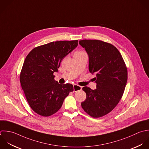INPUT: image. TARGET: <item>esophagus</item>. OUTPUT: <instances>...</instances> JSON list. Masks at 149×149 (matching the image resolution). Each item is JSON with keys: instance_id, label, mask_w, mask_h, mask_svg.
Wrapping results in <instances>:
<instances>
[{"instance_id": "obj_1", "label": "esophagus", "mask_w": 149, "mask_h": 149, "mask_svg": "<svg viewBox=\"0 0 149 149\" xmlns=\"http://www.w3.org/2000/svg\"><path fill=\"white\" fill-rule=\"evenodd\" d=\"M73 87H74V92H77L82 89V87L79 85H74Z\"/></svg>"}]
</instances>
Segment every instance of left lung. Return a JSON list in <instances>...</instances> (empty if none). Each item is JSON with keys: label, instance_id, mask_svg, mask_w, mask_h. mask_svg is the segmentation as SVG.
Returning <instances> with one entry per match:
<instances>
[{"label": "left lung", "instance_id": "left-lung-1", "mask_svg": "<svg viewBox=\"0 0 149 149\" xmlns=\"http://www.w3.org/2000/svg\"><path fill=\"white\" fill-rule=\"evenodd\" d=\"M79 43L88 54L89 72L96 74V89L82 88L86 98L81 106L91 117H101L111 111L120 101L127 82V68L113 45L86 39L79 40Z\"/></svg>", "mask_w": 149, "mask_h": 149}]
</instances>
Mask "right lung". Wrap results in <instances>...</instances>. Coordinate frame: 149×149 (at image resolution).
Instances as JSON below:
<instances>
[{
	"label": "right lung",
	"mask_w": 149,
	"mask_h": 149,
	"mask_svg": "<svg viewBox=\"0 0 149 149\" xmlns=\"http://www.w3.org/2000/svg\"><path fill=\"white\" fill-rule=\"evenodd\" d=\"M77 46V40L52 42L33 49L26 57L19 81L29 105L38 114H54L74 91L72 84L56 81L53 73L58 72L61 61Z\"/></svg>",
	"instance_id": "add662e5"
}]
</instances>
